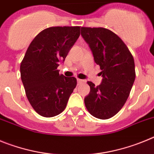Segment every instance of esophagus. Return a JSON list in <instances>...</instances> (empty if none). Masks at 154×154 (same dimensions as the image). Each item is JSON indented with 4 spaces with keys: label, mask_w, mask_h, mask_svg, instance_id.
<instances>
[{
    "label": "esophagus",
    "mask_w": 154,
    "mask_h": 154,
    "mask_svg": "<svg viewBox=\"0 0 154 154\" xmlns=\"http://www.w3.org/2000/svg\"><path fill=\"white\" fill-rule=\"evenodd\" d=\"M84 82H85V80L80 79H77V84H78L79 85H82V84L84 83Z\"/></svg>",
    "instance_id": "esophagus-1"
}]
</instances>
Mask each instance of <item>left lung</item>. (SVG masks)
I'll use <instances>...</instances> for the list:
<instances>
[{"instance_id": "left-lung-1", "label": "left lung", "mask_w": 154, "mask_h": 154, "mask_svg": "<svg viewBox=\"0 0 154 154\" xmlns=\"http://www.w3.org/2000/svg\"><path fill=\"white\" fill-rule=\"evenodd\" d=\"M81 35L89 44L103 78L98 86L87 82L90 92L84 99L85 107L96 118L109 119L129 97L136 77L134 59L123 40L110 30L82 27Z\"/></svg>"}]
</instances>
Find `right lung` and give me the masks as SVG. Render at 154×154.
I'll return each mask as SVG.
<instances>
[{"label":"right lung","mask_w":154,"mask_h":154,"mask_svg":"<svg viewBox=\"0 0 154 154\" xmlns=\"http://www.w3.org/2000/svg\"><path fill=\"white\" fill-rule=\"evenodd\" d=\"M80 35V27H51L41 31L28 46L21 63L26 96L35 112L53 117L63 112L77 84L75 77L57 69Z\"/></svg>","instance_id":"obj_1"}]
</instances>
